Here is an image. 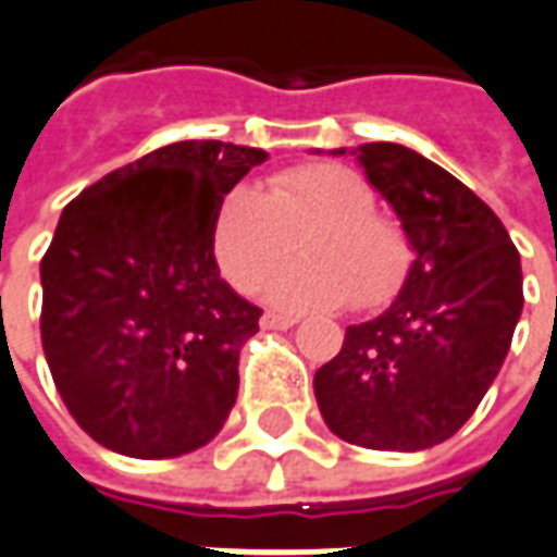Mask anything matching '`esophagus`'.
<instances>
[{
	"label": "esophagus",
	"mask_w": 557,
	"mask_h": 557,
	"mask_svg": "<svg viewBox=\"0 0 557 557\" xmlns=\"http://www.w3.org/2000/svg\"><path fill=\"white\" fill-rule=\"evenodd\" d=\"M297 324V318L290 315H275V312H263L260 315V327L263 330H287Z\"/></svg>",
	"instance_id": "esophagus-1"
}]
</instances>
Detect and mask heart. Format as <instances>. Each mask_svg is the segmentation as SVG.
I'll return each instance as SVG.
<instances>
[{"label": "heart", "instance_id": "1", "mask_svg": "<svg viewBox=\"0 0 557 557\" xmlns=\"http://www.w3.org/2000/svg\"><path fill=\"white\" fill-rule=\"evenodd\" d=\"M306 260L285 267L263 297L285 312L355 309L388 302L406 282L412 248L403 230L375 212V190L355 169L302 163L272 175L267 190L233 187L218 202L212 255L230 285L251 294L300 236Z\"/></svg>", "mask_w": 557, "mask_h": 557}]
</instances>
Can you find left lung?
<instances>
[{
	"label": "left lung",
	"mask_w": 557,
	"mask_h": 557,
	"mask_svg": "<svg viewBox=\"0 0 557 557\" xmlns=\"http://www.w3.org/2000/svg\"><path fill=\"white\" fill-rule=\"evenodd\" d=\"M351 154L416 260L382 315L345 330L315 400L345 443L421 451L461 431L500 373L524 302L521 260L500 218L428 157L394 141Z\"/></svg>",
	"instance_id": "obj_1"
}]
</instances>
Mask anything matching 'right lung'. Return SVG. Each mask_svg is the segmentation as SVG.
<instances>
[{
  "mask_svg": "<svg viewBox=\"0 0 557 557\" xmlns=\"http://www.w3.org/2000/svg\"><path fill=\"white\" fill-rule=\"evenodd\" d=\"M263 148L190 139L81 190L41 257V345L72 418L126 458H178L224 428L260 309L221 278L218 202Z\"/></svg>",
  "mask_w": 557,
  "mask_h": 557,
  "instance_id": "1",
  "label": "right lung"
}]
</instances>
